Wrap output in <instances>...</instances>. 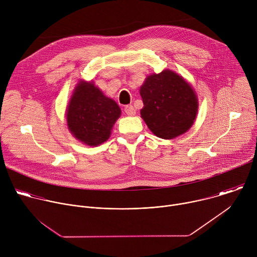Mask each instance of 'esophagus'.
Segmentation results:
<instances>
[{"instance_id":"obj_1","label":"esophagus","mask_w":257,"mask_h":257,"mask_svg":"<svg viewBox=\"0 0 257 257\" xmlns=\"http://www.w3.org/2000/svg\"><path fill=\"white\" fill-rule=\"evenodd\" d=\"M124 111H125V113H126L128 116H134V115L136 114V109H135L134 106L131 105V104L126 105L125 108H124Z\"/></svg>"}]
</instances>
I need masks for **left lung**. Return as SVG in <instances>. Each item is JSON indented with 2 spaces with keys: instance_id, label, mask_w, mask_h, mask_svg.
Returning <instances> with one entry per match:
<instances>
[{
  "instance_id": "left-lung-1",
  "label": "left lung",
  "mask_w": 257,
  "mask_h": 257,
  "mask_svg": "<svg viewBox=\"0 0 257 257\" xmlns=\"http://www.w3.org/2000/svg\"><path fill=\"white\" fill-rule=\"evenodd\" d=\"M139 92L141 118L156 136L174 139L192 127L198 97L192 85L175 71L167 69L146 76Z\"/></svg>"
}]
</instances>
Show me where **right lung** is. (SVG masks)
I'll return each instance as SVG.
<instances>
[{
	"label": "right lung",
	"mask_w": 257,
	"mask_h": 257,
	"mask_svg": "<svg viewBox=\"0 0 257 257\" xmlns=\"http://www.w3.org/2000/svg\"><path fill=\"white\" fill-rule=\"evenodd\" d=\"M121 108L103 94L93 81L80 80L66 109V123L71 134L83 144L98 146L111 136Z\"/></svg>",
	"instance_id": "obj_1"
}]
</instances>
